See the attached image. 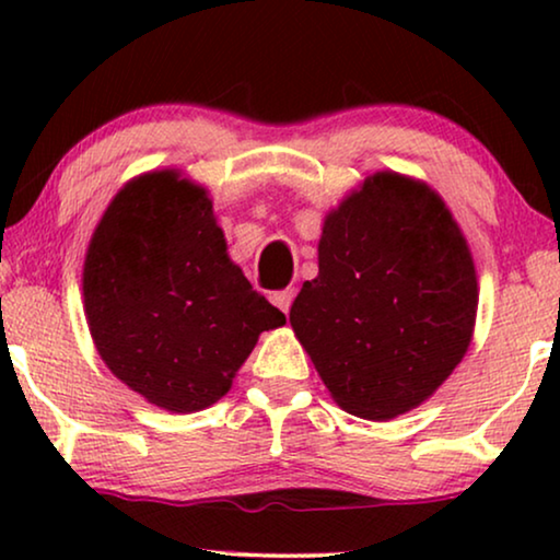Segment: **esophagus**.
Segmentation results:
<instances>
[{
  "mask_svg": "<svg viewBox=\"0 0 560 560\" xmlns=\"http://www.w3.org/2000/svg\"><path fill=\"white\" fill-rule=\"evenodd\" d=\"M293 298H295V290L288 288V290H278V293H272V303L278 305V308L285 313H290V305H293Z\"/></svg>",
  "mask_w": 560,
  "mask_h": 560,
  "instance_id": "obj_1",
  "label": "esophagus"
}]
</instances>
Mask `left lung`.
I'll use <instances>...</instances> for the list:
<instances>
[{"mask_svg": "<svg viewBox=\"0 0 560 560\" xmlns=\"http://www.w3.org/2000/svg\"><path fill=\"white\" fill-rule=\"evenodd\" d=\"M477 270L462 229L425 183L374 173L324 221L318 278L290 326L351 416H402L439 389L469 349Z\"/></svg>", "mask_w": 560, "mask_h": 560, "instance_id": "left-lung-1", "label": "left lung"}]
</instances>
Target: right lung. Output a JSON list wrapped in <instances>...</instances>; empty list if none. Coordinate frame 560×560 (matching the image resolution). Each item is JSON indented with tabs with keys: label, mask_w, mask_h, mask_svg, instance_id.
Instances as JSON below:
<instances>
[{
	"label": "right lung",
	"mask_w": 560,
	"mask_h": 560,
	"mask_svg": "<svg viewBox=\"0 0 560 560\" xmlns=\"http://www.w3.org/2000/svg\"><path fill=\"white\" fill-rule=\"evenodd\" d=\"M83 308L114 377L171 412L221 400L259 334L285 324L229 259L206 190L175 171L114 196L83 262Z\"/></svg>",
	"instance_id": "add662e5"
}]
</instances>
